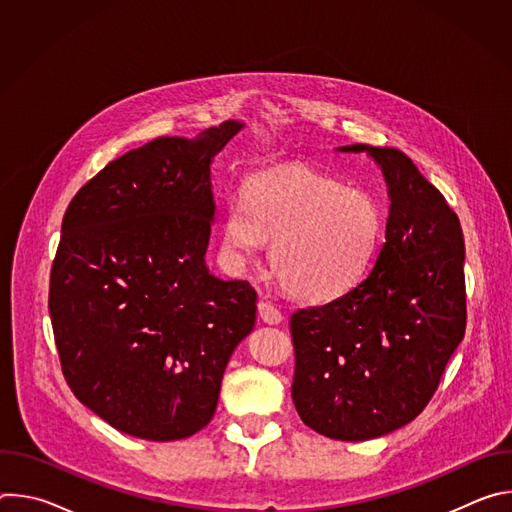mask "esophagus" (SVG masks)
<instances>
[{
    "label": "esophagus",
    "mask_w": 512,
    "mask_h": 512,
    "mask_svg": "<svg viewBox=\"0 0 512 512\" xmlns=\"http://www.w3.org/2000/svg\"><path fill=\"white\" fill-rule=\"evenodd\" d=\"M257 308H259V318H261L265 324H279V322L283 320L281 312H279V310H277V306H273L271 302L261 300Z\"/></svg>",
    "instance_id": "esophagus-1"
}]
</instances>
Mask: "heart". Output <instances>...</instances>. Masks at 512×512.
Instances as JSON below:
<instances>
[{"mask_svg":"<svg viewBox=\"0 0 512 512\" xmlns=\"http://www.w3.org/2000/svg\"><path fill=\"white\" fill-rule=\"evenodd\" d=\"M243 198L225 214L229 261L245 263L271 241L273 275L308 302L344 296L369 271L383 233V208L371 192L289 166L253 176Z\"/></svg>","mask_w":512,"mask_h":512,"instance_id":"1","label":"heart"}]
</instances>
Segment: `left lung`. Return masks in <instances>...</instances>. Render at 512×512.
<instances>
[{"label": "left lung", "mask_w": 512, "mask_h": 512, "mask_svg": "<svg viewBox=\"0 0 512 512\" xmlns=\"http://www.w3.org/2000/svg\"><path fill=\"white\" fill-rule=\"evenodd\" d=\"M389 186L385 243L344 296L291 314L302 421L364 442L413 421L433 397L466 330L464 235L442 192L395 148L354 143Z\"/></svg>", "instance_id": "1"}]
</instances>
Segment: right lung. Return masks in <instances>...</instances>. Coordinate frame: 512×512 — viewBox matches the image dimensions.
I'll return each instance as SVG.
<instances>
[{
	"mask_svg": "<svg viewBox=\"0 0 512 512\" xmlns=\"http://www.w3.org/2000/svg\"><path fill=\"white\" fill-rule=\"evenodd\" d=\"M241 129L225 121L145 143L91 178L62 218L48 294L62 375L83 405L141 440L200 431L255 326L249 281L204 263L210 162Z\"/></svg>",
	"mask_w": 512,
	"mask_h": 512,
	"instance_id": "1",
	"label": "right lung"
}]
</instances>
